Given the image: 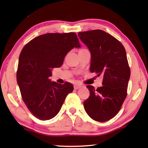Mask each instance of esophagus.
<instances>
[{
	"label": "esophagus",
	"mask_w": 148,
	"mask_h": 148,
	"mask_svg": "<svg viewBox=\"0 0 148 148\" xmlns=\"http://www.w3.org/2000/svg\"><path fill=\"white\" fill-rule=\"evenodd\" d=\"M74 87L75 89H78L79 88H81L82 85H80V84H75L74 86Z\"/></svg>",
	"instance_id": "esophagus-1"
}]
</instances>
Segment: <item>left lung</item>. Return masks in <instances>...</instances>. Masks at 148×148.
Here are the masks:
<instances>
[{
	"label": "left lung",
	"instance_id": "left-lung-1",
	"mask_svg": "<svg viewBox=\"0 0 148 148\" xmlns=\"http://www.w3.org/2000/svg\"><path fill=\"white\" fill-rule=\"evenodd\" d=\"M78 36L91 53L90 71L103 76L102 86L87 87L89 98L84 102L95 121H108L118 113L127 97L131 71L126 51L121 42L102 30L79 32Z\"/></svg>",
	"mask_w": 148,
	"mask_h": 148
}]
</instances>
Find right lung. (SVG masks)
Returning a JSON list of instances; mask_svg holds the SVG:
<instances>
[{
	"label": "right lung",
	"mask_w": 148,
	"mask_h": 148,
	"mask_svg": "<svg viewBox=\"0 0 148 148\" xmlns=\"http://www.w3.org/2000/svg\"><path fill=\"white\" fill-rule=\"evenodd\" d=\"M80 46L74 32L47 33L32 39L22 49L17 82L23 102L36 118L42 121L53 118L67 95L73 91L69 82L61 85L49 77L52 69L61 66L66 55Z\"/></svg>",
	"instance_id": "add662e5"
}]
</instances>
